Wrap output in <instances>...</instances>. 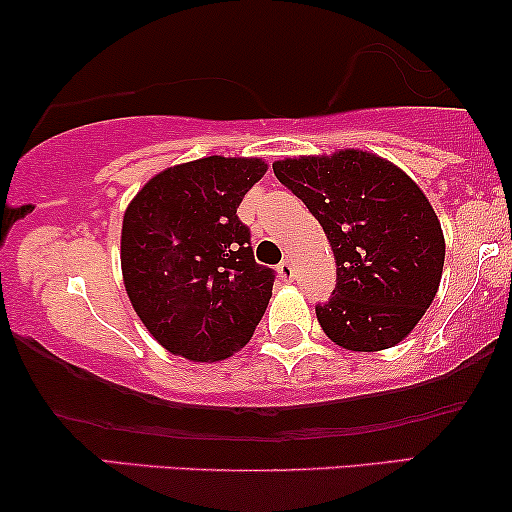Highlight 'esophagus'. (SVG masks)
<instances>
[{"label":"esophagus","instance_id":"1","mask_svg":"<svg viewBox=\"0 0 512 512\" xmlns=\"http://www.w3.org/2000/svg\"><path fill=\"white\" fill-rule=\"evenodd\" d=\"M277 272H279V277L286 279V282H289V279H293V263L289 261V258H286V261H282V263L277 265Z\"/></svg>","mask_w":512,"mask_h":512}]
</instances>
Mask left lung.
<instances>
[{
    "instance_id": "obj_1",
    "label": "left lung",
    "mask_w": 512,
    "mask_h": 512,
    "mask_svg": "<svg viewBox=\"0 0 512 512\" xmlns=\"http://www.w3.org/2000/svg\"><path fill=\"white\" fill-rule=\"evenodd\" d=\"M272 170L331 242L338 279L317 305L324 333L352 352L398 345L443 277V230L426 195L389 160L354 149L277 160Z\"/></svg>"
}]
</instances>
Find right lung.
<instances>
[{"mask_svg":"<svg viewBox=\"0 0 512 512\" xmlns=\"http://www.w3.org/2000/svg\"><path fill=\"white\" fill-rule=\"evenodd\" d=\"M265 170L261 158L209 156L174 165L125 209V291L167 352L221 361L254 335L275 270L256 263L237 207Z\"/></svg>","mask_w":512,"mask_h":512,"instance_id":"right-lung-1","label":"right lung"}]
</instances>
